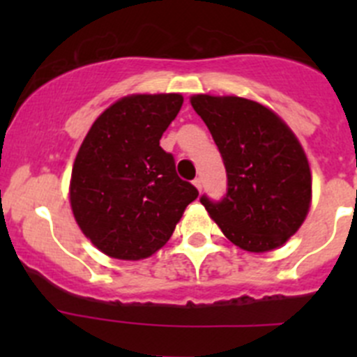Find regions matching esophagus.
Wrapping results in <instances>:
<instances>
[{"mask_svg":"<svg viewBox=\"0 0 357 357\" xmlns=\"http://www.w3.org/2000/svg\"><path fill=\"white\" fill-rule=\"evenodd\" d=\"M193 185L197 186V190H199V192H202V179H200V178L193 179Z\"/></svg>","mask_w":357,"mask_h":357,"instance_id":"34e87169","label":"esophagus"}]
</instances>
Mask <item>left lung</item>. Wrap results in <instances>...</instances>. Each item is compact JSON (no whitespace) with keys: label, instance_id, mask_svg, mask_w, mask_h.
Segmentation results:
<instances>
[{"label":"left lung","instance_id":"1","mask_svg":"<svg viewBox=\"0 0 357 357\" xmlns=\"http://www.w3.org/2000/svg\"><path fill=\"white\" fill-rule=\"evenodd\" d=\"M192 107L211 131L228 176L219 202L202 205L226 238L248 252L282 247L311 205V169L289 126L268 107L240 96L195 95Z\"/></svg>","mask_w":357,"mask_h":357}]
</instances>
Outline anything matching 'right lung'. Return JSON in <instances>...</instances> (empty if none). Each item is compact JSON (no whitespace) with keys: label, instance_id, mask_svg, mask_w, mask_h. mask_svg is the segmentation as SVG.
Masks as SVG:
<instances>
[{"label":"right lung","instance_id":"right-lung-1","mask_svg":"<svg viewBox=\"0 0 357 357\" xmlns=\"http://www.w3.org/2000/svg\"><path fill=\"white\" fill-rule=\"evenodd\" d=\"M181 105L178 93L124 96L93 122L79 149L72 212L81 231L110 257L138 261L155 254L199 197L160 146Z\"/></svg>","mask_w":357,"mask_h":357}]
</instances>
